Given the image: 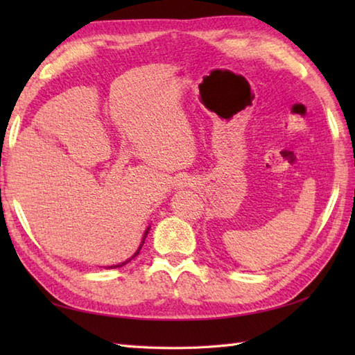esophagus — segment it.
Returning <instances> with one entry per match:
<instances>
[{"label": "esophagus", "mask_w": 355, "mask_h": 355, "mask_svg": "<svg viewBox=\"0 0 355 355\" xmlns=\"http://www.w3.org/2000/svg\"><path fill=\"white\" fill-rule=\"evenodd\" d=\"M192 182H193V180H191V178H184L182 184H183V186H192V184H193Z\"/></svg>", "instance_id": "esophagus-1"}]
</instances>
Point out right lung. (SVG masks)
<instances>
[{
    "label": "right lung",
    "instance_id": "obj_1",
    "mask_svg": "<svg viewBox=\"0 0 355 355\" xmlns=\"http://www.w3.org/2000/svg\"><path fill=\"white\" fill-rule=\"evenodd\" d=\"M148 232H149V227L146 229V232H145V235H143V241H141V244H140V247H139V250H137V252H135V254H134V256H137V254L140 253V248H141L143 243H145V239H146V235H148ZM134 256H132V258H134ZM132 258H131V259H132ZM131 259H130V261H131ZM130 261H126V262H130ZM126 262H122V263H117V266H111V267H108V268H117V267H122V266H125V263H126Z\"/></svg>",
    "mask_w": 355,
    "mask_h": 355
}]
</instances>
